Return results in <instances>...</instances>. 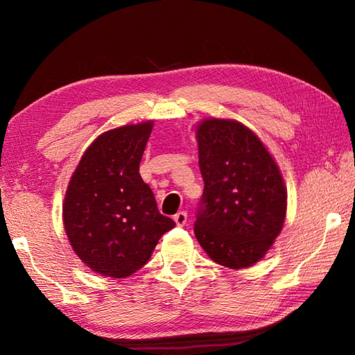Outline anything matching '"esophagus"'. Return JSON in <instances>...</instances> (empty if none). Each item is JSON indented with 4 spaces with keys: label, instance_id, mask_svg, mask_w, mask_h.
Here are the masks:
<instances>
[{
    "label": "esophagus",
    "instance_id": "34e87169",
    "mask_svg": "<svg viewBox=\"0 0 355 355\" xmlns=\"http://www.w3.org/2000/svg\"><path fill=\"white\" fill-rule=\"evenodd\" d=\"M173 220H175V224L178 227H183L186 224V220H188V213H186V211H178L175 216H173Z\"/></svg>",
    "mask_w": 355,
    "mask_h": 355
}]
</instances>
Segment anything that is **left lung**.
<instances>
[{"label":"left lung","mask_w":355,"mask_h":355,"mask_svg":"<svg viewBox=\"0 0 355 355\" xmlns=\"http://www.w3.org/2000/svg\"><path fill=\"white\" fill-rule=\"evenodd\" d=\"M196 137L205 183L197 241L222 266H254L284 228L286 188L279 166L260 137L238 120L203 119Z\"/></svg>","instance_id":"1"}]
</instances>
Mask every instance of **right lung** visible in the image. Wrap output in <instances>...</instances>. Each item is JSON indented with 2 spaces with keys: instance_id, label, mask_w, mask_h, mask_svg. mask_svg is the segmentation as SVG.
I'll list each match as a JSON object with an SVG mask.
<instances>
[{
  "instance_id": "1",
  "label": "right lung",
  "mask_w": 355,
  "mask_h": 355,
  "mask_svg": "<svg viewBox=\"0 0 355 355\" xmlns=\"http://www.w3.org/2000/svg\"><path fill=\"white\" fill-rule=\"evenodd\" d=\"M153 120L101 133L81 156L62 203L69 243L80 260L105 277H128L152 257L175 222L158 211L139 163Z\"/></svg>"
}]
</instances>
